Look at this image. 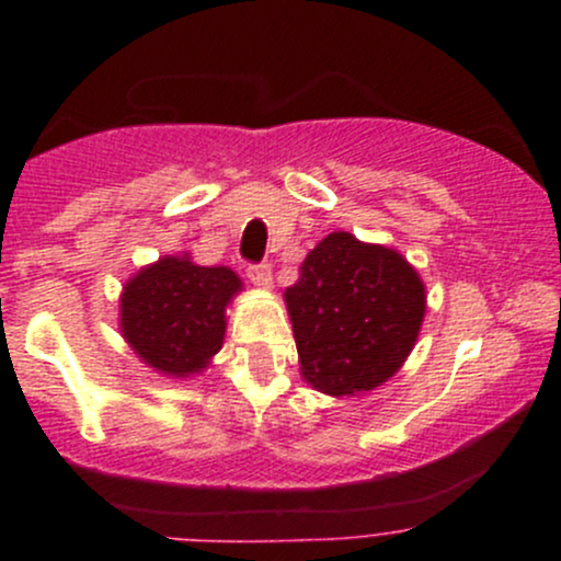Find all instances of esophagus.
<instances>
[{
  "label": "esophagus",
  "mask_w": 561,
  "mask_h": 561,
  "mask_svg": "<svg viewBox=\"0 0 561 561\" xmlns=\"http://www.w3.org/2000/svg\"><path fill=\"white\" fill-rule=\"evenodd\" d=\"M249 282L260 290H268L271 287V265L260 263V265H249Z\"/></svg>",
  "instance_id": "34e87169"
}]
</instances>
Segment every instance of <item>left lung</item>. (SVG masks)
Masks as SVG:
<instances>
[{
	"label": "left lung",
	"mask_w": 561,
	"mask_h": 561,
	"mask_svg": "<svg viewBox=\"0 0 561 561\" xmlns=\"http://www.w3.org/2000/svg\"><path fill=\"white\" fill-rule=\"evenodd\" d=\"M301 377L344 399L380 388L410 358L426 317L415 265L347 230L328 233L285 290Z\"/></svg>",
	"instance_id": "obj_1"
}]
</instances>
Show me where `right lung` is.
I'll use <instances>...</instances> for the list:
<instances>
[{
	"mask_svg": "<svg viewBox=\"0 0 561 561\" xmlns=\"http://www.w3.org/2000/svg\"><path fill=\"white\" fill-rule=\"evenodd\" d=\"M244 282L228 265L162 254L135 271L118 296V331L140 364L173 380L203 375L225 344L228 307Z\"/></svg>",
	"mask_w": 561,
	"mask_h": 561,
	"instance_id": "right-lung-1",
	"label": "right lung"
}]
</instances>
